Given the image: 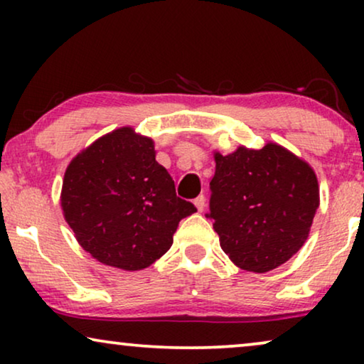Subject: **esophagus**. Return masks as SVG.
<instances>
[{
	"label": "esophagus",
	"mask_w": 364,
	"mask_h": 364,
	"mask_svg": "<svg viewBox=\"0 0 364 364\" xmlns=\"http://www.w3.org/2000/svg\"><path fill=\"white\" fill-rule=\"evenodd\" d=\"M193 205H196L197 212H202L203 208H205V197L203 196H198L196 200H193Z\"/></svg>",
	"instance_id": "34e87169"
}]
</instances>
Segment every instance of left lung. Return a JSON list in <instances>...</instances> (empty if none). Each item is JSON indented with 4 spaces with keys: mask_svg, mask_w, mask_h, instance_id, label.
<instances>
[{
    "mask_svg": "<svg viewBox=\"0 0 364 364\" xmlns=\"http://www.w3.org/2000/svg\"><path fill=\"white\" fill-rule=\"evenodd\" d=\"M210 181L213 230L222 250L238 268L265 273L290 260L306 242L320 207L316 173L308 162L267 142L213 152Z\"/></svg>",
    "mask_w": 364,
    "mask_h": 364,
    "instance_id": "left-lung-1",
    "label": "left lung"
}]
</instances>
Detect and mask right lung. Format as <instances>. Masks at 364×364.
Instances as JSON below:
<instances>
[{
	"mask_svg": "<svg viewBox=\"0 0 364 364\" xmlns=\"http://www.w3.org/2000/svg\"><path fill=\"white\" fill-rule=\"evenodd\" d=\"M61 208L84 250L127 272L159 260L172 247L178 222L197 212L176 196L152 139L132 127L99 137L69 162Z\"/></svg>",
	"mask_w": 364,
	"mask_h": 364,
	"instance_id": "obj_1",
	"label": "right lung"
}]
</instances>
